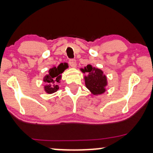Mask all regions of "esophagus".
Here are the masks:
<instances>
[{"mask_svg":"<svg viewBox=\"0 0 153 153\" xmlns=\"http://www.w3.org/2000/svg\"><path fill=\"white\" fill-rule=\"evenodd\" d=\"M69 63L71 67H75L76 66V60L75 59H70L69 60Z\"/></svg>","mask_w":153,"mask_h":153,"instance_id":"34e87169","label":"esophagus"}]
</instances>
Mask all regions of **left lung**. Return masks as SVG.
I'll return each mask as SVG.
<instances>
[{"label": "left lung", "mask_w": 153, "mask_h": 153, "mask_svg": "<svg viewBox=\"0 0 153 153\" xmlns=\"http://www.w3.org/2000/svg\"><path fill=\"white\" fill-rule=\"evenodd\" d=\"M83 73H89L88 77H85L86 87L93 94H100L105 92V86L107 85V78L103 75L100 69L92 68V65H88L85 69H81Z\"/></svg>", "instance_id": "left-lung-1"}]
</instances>
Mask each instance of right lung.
I'll list each match as a JSON object with an SVG mask.
<instances>
[{
  "mask_svg": "<svg viewBox=\"0 0 153 153\" xmlns=\"http://www.w3.org/2000/svg\"><path fill=\"white\" fill-rule=\"evenodd\" d=\"M68 65L66 63H61L59 66L53 67L51 68L49 71V74L46 75L44 78V81L45 82L46 85L44 87L45 91L47 93L51 94L56 92L59 90V86L57 85V82L61 80L62 73Z\"/></svg>",
  "mask_w": 153,
  "mask_h": 153,
  "instance_id": "right-lung-1",
  "label": "right lung"
}]
</instances>
